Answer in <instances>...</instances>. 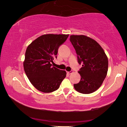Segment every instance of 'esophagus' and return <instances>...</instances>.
I'll return each instance as SVG.
<instances>
[{
	"mask_svg": "<svg viewBox=\"0 0 127 127\" xmlns=\"http://www.w3.org/2000/svg\"><path fill=\"white\" fill-rule=\"evenodd\" d=\"M72 70H70V71H69V72H66V73H67V74H70L72 73Z\"/></svg>",
	"mask_w": 127,
	"mask_h": 127,
	"instance_id": "esophagus-1",
	"label": "esophagus"
}]
</instances>
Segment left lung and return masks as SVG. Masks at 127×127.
I'll return each mask as SVG.
<instances>
[{
	"label": "left lung",
	"instance_id": "1",
	"mask_svg": "<svg viewBox=\"0 0 127 127\" xmlns=\"http://www.w3.org/2000/svg\"><path fill=\"white\" fill-rule=\"evenodd\" d=\"M70 41L76 50L77 61L82 64L79 82L74 84L76 91L89 94L96 91L104 81L108 70V59L98 43L84 35H71Z\"/></svg>",
	"mask_w": 127,
	"mask_h": 127
}]
</instances>
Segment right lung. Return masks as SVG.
<instances>
[{
    "instance_id": "obj_1",
    "label": "right lung",
    "mask_w": 127,
    "mask_h": 127,
    "mask_svg": "<svg viewBox=\"0 0 127 127\" xmlns=\"http://www.w3.org/2000/svg\"><path fill=\"white\" fill-rule=\"evenodd\" d=\"M69 35L47 34L40 36L27 47L23 67L34 87L45 93L56 91L66 77L65 70L52 66L58 49Z\"/></svg>"
}]
</instances>
